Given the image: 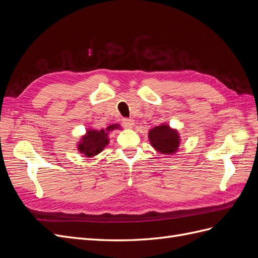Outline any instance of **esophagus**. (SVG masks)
I'll return each mask as SVG.
<instances>
[{"label":"esophagus","mask_w":258,"mask_h":258,"mask_svg":"<svg viewBox=\"0 0 258 258\" xmlns=\"http://www.w3.org/2000/svg\"><path fill=\"white\" fill-rule=\"evenodd\" d=\"M122 123H123V126L126 127L127 129H132V128H134V126H135V120L131 119V118H126V119H123Z\"/></svg>","instance_id":"1"}]
</instances>
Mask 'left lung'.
<instances>
[{
  "label": "left lung",
  "instance_id": "obj_1",
  "mask_svg": "<svg viewBox=\"0 0 258 258\" xmlns=\"http://www.w3.org/2000/svg\"><path fill=\"white\" fill-rule=\"evenodd\" d=\"M148 141L156 152L171 156L176 154L182 140L177 129L172 128L167 122H162L148 130Z\"/></svg>",
  "mask_w": 258,
  "mask_h": 258
}]
</instances>
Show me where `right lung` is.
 I'll use <instances>...</instances> for the list:
<instances>
[{
    "label": "right lung",
    "instance_id": "1",
    "mask_svg": "<svg viewBox=\"0 0 258 258\" xmlns=\"http://www.w3.org/2000/svg\"><path fill=\"white\" fill-rule=\"evenodd\" d=\"M115 130H122V127L119 123H112L106 128L100 130L88 127L76 143L77 151L87 158L95 157L101 152H103L104 148L110 144L108 135Z\"/></svg>",
    "mask_w": 258,
    "mask_h": 258
}]
</instances>
